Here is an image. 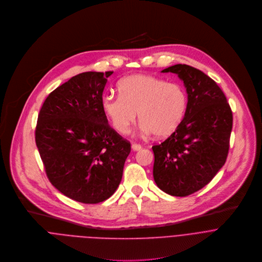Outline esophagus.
<instances>
[{"instance_id":"esophagus-1","label":"esophagus","mask_w":262,"mask_h":262,"mask_svg":"<svg viewBox=\"0 0 262 262\" xmlns=\"http://www.w3.org/2000/svg\"><path fill=\"white\" fill-rule=\"evenodd\" d=\"M132 149L133 150H140L141 149V145L138 143H132Z\"/></svg>"}]
</instances>
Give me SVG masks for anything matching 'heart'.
Masks as SVG:
<instances>
[{"label": "heart", "instance_id": "b5f03b06", "mask_svg": "<svg viewBox=\"0 0 262 262\" xmlns=\"http://www.w3.org/2000/svg\"><path fill=\"white\" fill-rule=\"evenodd\" d=\"M120 94L102 98V110L117 132L126 135L136 120L144 133L164 138L181 126L188 108L186 89L177 82L146 74H133L119 82Z\"/></svg>", "mask_w": 262, "mask_h": 262}]
</instances>
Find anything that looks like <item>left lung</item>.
<instances>
[{
  "label": "left lung",
  "mask_w": 262,
  "mask_h": 262,
  "mask_svg": "<svg viewBox=\"0 0 262 262\" xmlns=\"http://www.w3.org/2000/svg\"><path fill=\"white\" fill-rule=\"evenodd\" d=\"M179 75L188 108L178 130L151 146L154 180L162 191L184 197L210 183L226 162L232 112L223 91L202 71L185 64L162 70Z\"/></svg>",
  "instance_id": "1"
}]
</instances>
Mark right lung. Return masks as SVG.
<instances>
[{"label": "right lung", "mask_w": 262, "mask_h": 262, "mask_svg": "<svg viewBox=\"0 0 262 262\" xmlns=\"http://www.w3.org/2000/svg\"><path fill=\"white\" fill-rule=\"evenodd\" d=\"M113 73L73 76L47 96L38 115L36 145L49 182L82 203L102 202L116 192L131 150L102 110Z\"/></svg>", "instance_id": "right-lung-1"}]
</instances>
